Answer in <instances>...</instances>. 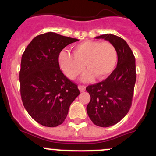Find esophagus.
<instances>
[{
  "mask_svg": "<svg viewBox=\"0 0 156 156\" xmlns=\"http://www.w3.org/2000/svg\"><path fill=\"white\" fill-rule=\"evenodd\" d=\"M78 89L81 92H84L85 90L86 87L84 85H78Z\"/></svg>",
  "mask_w": 156,
  "mask_h": 156,
  "instance_id": "1",
  "label": "esophagus"
}]
</instances>
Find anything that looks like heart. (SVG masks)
Segmentation results:
<instances>
[{"mask_svg":"<svg viewBox=\"0 0 156 156\" xmlns=\"http://www.w3.org/2000/svg\"><path fill=\"white\" fill-rule=\"evenodd\" d=\"M72 53L62 51L58 64L65 75L72 80L82 73L85 66L87 70L81 77L82 81H90L94 76L99 79L108 77L114 71L118 59L116 48L107 41L86 40L74 46Z\"/></svg>","mask_w":156,"mask_h":156,"instance_id":"heart-1","label":"heart"}]
</instances>
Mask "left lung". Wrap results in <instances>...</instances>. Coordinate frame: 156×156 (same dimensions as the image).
Masks as SVG:
<instances>
[{
  "instance_id": "8db88e82",
  "label": "left lung",
  "mask_w": 156,
  "mask_h": 156,
  "mask_svg": "<svg viewBox=\"0 0 156 156\" xmlns=\"http://www.w3.org/2000/svg\"><path fill=\"white\" fill-rule=\"evenodd\" d=\"M104 39L116 48L118 55L116 68L104 81L86 87L90 96L87 113L91 121L101 127H108L120 122L132 104L136 78V60L132 50L123 39L113 34H104Z\"/></svg>"
}]
</instances>
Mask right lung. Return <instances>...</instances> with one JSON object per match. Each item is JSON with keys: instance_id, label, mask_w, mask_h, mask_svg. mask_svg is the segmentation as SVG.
<instances>
[{"instance_id": "1", "label": "right lung", "mask_w": 156, "mask_h": 156, "mask_svg": "<svg viewBox=\"0 0 156 156\" xmlns=\"http://www.w3.org/2000/svg\"><path fill=\"white\" fill-rule=\"evenodd\" d=\"M78 41L49 32L32 40L21 58L20 82L24 107L32 118L48 127L62 124L69 107L79 95L58 64V55L68 45Z\"/></svg>"}]
</instances>
